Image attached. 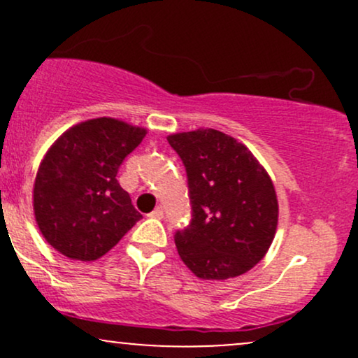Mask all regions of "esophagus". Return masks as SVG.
<instances>
[{
	"label": "esophagus",
	"mask_w": 358,
	"mask_h": 358,
	"mask_svg": "<svg viewBox=\"0 0 358 358\" xmlns=\"http://www.w3.org/2000/svg\"><path fill=\"white\" fill-rule=\"evenodd\" d=\"M150 217H151V219H158V220H162V219H163V208H162V207L155 208V210L150 213Z\"/></svg>",
	"instance_id": "34e87169"
}]
</instances>
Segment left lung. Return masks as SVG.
Masks as SVG:
<instances>
[{"label":"left lung","instance_id":"1","mask_svg":"<svg viewBox=\"0 0 358 358\" xmlns=\"http://www.w3.org/2000/svg\"><path fill=\"white\" fill-rule=\"evenodd\" d=\"M188 176L192 224L175 234L180 257L200 279L224 281L266 256L279 205L266 168L236 138L199 127L166 138Z\"/></svg>","mask_w":358,"mask_h":358}]
</instances>
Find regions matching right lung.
I'll list each match as a JSON object with an SVG mask.
<instances>
[{
	"instance_id": "1",
	"label": "right lung",
	"mask_w": 358,
	"mask_h": 358,
	"mask_svg": "<svg viewBox=\"0 0 358 358\" xmlns=\"http://www.w3.org/2000/svg\"><path fill=\"white\" fill-rule=\"evenodd\" d=\"M148 131L114 117L69 127L45 153L34 213L45 241L73 261H96L141 219L116 175Z\"/></svg>"
}]
</instances>
